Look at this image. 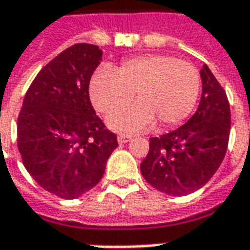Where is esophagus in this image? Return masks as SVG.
Instances as JSON below:
<instances>
[{"mask_svg":"<svg viewBox=\"0 0 250 250\" xmlns=\"http://www.w3.org/2000/svg\"><path fill=\"white\" fill-rule=\"evenodd\" d=\"M128 141H131V135H125V134H120L118 137V142L119 144H125V142H128Z\"/></svg>","mask_w":250,"mask_h":250,"instance_id":"obj_1","label":"esophagus"}]
</instances>
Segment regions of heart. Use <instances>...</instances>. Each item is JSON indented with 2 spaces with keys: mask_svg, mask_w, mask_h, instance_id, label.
I'll return each mask as SVG.
<instances>
[{
  "mask_svg": "<svg viewBox=\"0 0 250 250\" xmlns=\"http://www.w3.org/2000/svg\"><path fill=\"white\" fill-rule=\"evenodd\" d=\"M200 89L201 78L191 64L171 56L147 54L123 61L113 69H98L89 83V96L97 111L109 115L135 93L137 103L108 118L113 130L134 132L146 130L154 122L160 130L182 123L196 108Z\"/></svg>",
  "mask_w": 250,
  "mask_h": 250,
  "instance_id": "obj_1",
  "label": "heart"
}]
</instances>
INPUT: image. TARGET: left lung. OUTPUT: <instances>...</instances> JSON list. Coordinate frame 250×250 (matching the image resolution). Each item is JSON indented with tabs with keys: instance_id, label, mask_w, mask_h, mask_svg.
<instances>
[{
	"instance_id": "8db88e82",
	"label": "left lung",
	"mask_w": 250,
	"mask_h": 250,
	"mask_svg": "<svg viewBox=\"0 0 250 250\" xmlns=\"http://www.w3.org/2000/svg\"><path fill=\"white\" fill-rule=\"evenodd\" d=\"M203 93L196 113L174 131L153 137L141 172L149 185L169 196L201 189L225 159L231 115L225 90L207 64L201 71Z\"/></svg>"
}]
</instances>
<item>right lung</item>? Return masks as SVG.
<instances>
[{"mask_svg": "<svg viewBox=\"0 0 250 250\" xmlns=\"http://www.w3.org/2000/svg\"><path fill=\"white\" fill-rule=\"evenodd\" d=\"M103 60L97 45L76 43L40 71L18 119V147L42 189L65 200L101 181L118 139L90 103L89 83Z\"/></svg>", "mask_w": 250, "mask_h": 250, "instance_id": "1", "label": "right lung"}]
</instances>
